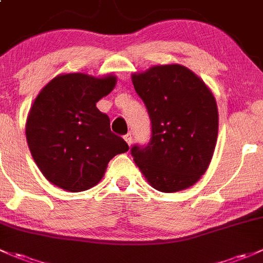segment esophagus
I'll return each mask as SVG.
<instances>
[{"label":"esophagus","instance_id":"esophagus-1","mask_svg":"<svg viewBox=\"0 0 263 263\" xmlns=\"http://www.w3.org/2000/svg\"><path fill=\"white\" fill-rule=\"evenodd\" d=\"M124 139H125V142L128 143V145H129V147H130L132 143H133V137H132L130 133H129V134H126L125 137H124Z\"/></svg>","mask_w":263,"mask_h":263}]
</instances>
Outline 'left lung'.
I'll return each mask as SVG.
<instances>
[{
	"label": "left lung",
	"instance_id": "obj_1",
	"mask_svg": "<svg viewBox=\"0 0 263 263\" xmlns=\"http://www.w3.org/2000/svg\"><path fill=\"white\" fill-rule=\"evenodd\" d=\"M152 121L151 143L132 148L148 183L161 192L195 185L206 172L218 139L216 100L204 81L181 64L132 74Z\"/></svg>",
	"mask_w": 263,
	"mask_h": 263
}]
</instances>
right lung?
Here are the masks:
<instances>
[{
	"instance_id": "1",
	"label": "right lung",
	"mask_w": 263,
	"mask_h": 263,
	"mask_svg": "<svg viewBox=\"0 0 263 263\" xmlns=\"http://www.w3.org/2000/svg\"><path fill=\"white\" fill-rule=\"evenodd\" d=\"M116 76L62 73L49 81L32 102L25 125L35 163L51 185L69 192L100 182L107 163L129 151L112 134L110 119L96 107L116 85Z\"/></svg>"
}]
</instances>
